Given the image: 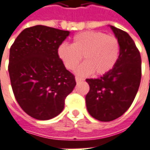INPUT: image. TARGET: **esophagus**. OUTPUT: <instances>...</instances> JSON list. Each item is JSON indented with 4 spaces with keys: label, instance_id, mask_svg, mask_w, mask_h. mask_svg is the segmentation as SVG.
Returning a JSON list of instances; mask_svg holds the SVG:
<instances>
[{
    "label": "esophagus",
    "instance_id": "34e87169",
    "mask_svg": "<svg viewBox=\"0 0 150 150\" xmlns=\"http://www.w3.org/2000/svg\"><path fill=\"white\" fill-rule=\"evenodd\" d=\"M83 80H84V79H83L80 78V77H78V76H76V77H75V81L77 82V83H79V82L83 81Z\"/></svg>",
    "mask_w": 150,
    "mask_h": 150
}]
</instances>
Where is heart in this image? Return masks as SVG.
<instances>
[{"mask_svg":"<svg viewBox=\"0 0 150 150\" xmlns=\"http://www.w3.org/2000/svg\"><path fill=\"white\" fill-rule=\"evenodd\" d=\"M59 55L66 68L74 71L83 56L84 63L77 73L88 75L94 72L103 75L112 71L118 61L119 41L115 36L100 31H85L74 36L71 45L62 43L59 47Z\"/></svg>","mask_w":150,"mask_h":150,"instance_id":"b5f03b06","label":"heart"}]
</instances>
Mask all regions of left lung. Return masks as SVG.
<instances>
[{"instance_id":"8db88e82","label":"left lung","mask_w":150,"mask_h":150,"mask_svg":"<svg viewBox=\"0 0 150 150\" xmlns=\"http://www.w3.org/2000/svg\"><path fill=\"white\" fill-rule=\"evenodd\" d=\"M119 41L118 61L112 71L98 79H87L88 112L100 121H111L129 109L142 79V59L132 38L125 31L111 26Z\"/></svg>"}]
</instances>
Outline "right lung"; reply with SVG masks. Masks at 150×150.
Segmentation results:
<instances>
[{"label": "right lung", "instance_id": "right-lung-1", "mask_svg": "<svg viewBox=\"0 0 150 150\" xmlns=\"http://www.w3.org/2000/svg\"><path fill=\"white\" fill-rule=\"evenodd\" d=\"M68 35L69 31L38 25L25 29L10 47L12 89L20 107L33 118L58 116L76 85L58 53Z\"/></svg>", "mask_w": 150, "mask_h": 150}]
</instances>
